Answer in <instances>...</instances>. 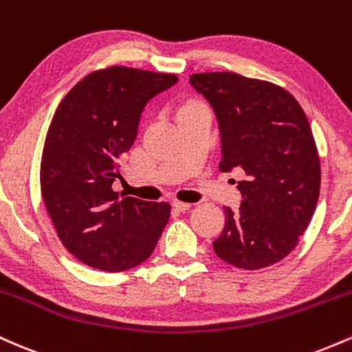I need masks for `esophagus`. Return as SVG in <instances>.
<instances>
[{
    "label": "esophagus",
    "mask_w": 352,
    "mask_h": 352,
    "mask_svg": "<svg viewBox=\"0 0 352 352\" xmlns=\"http://www.w3.org/2000/svg\"><path fill=\"white\" fill-rule=\"evenodd\" d=\"M173 207H175L179 212H185V210H188L192 207V204H188V201H180V200H173Z\"/></svg>",
    "instance_id": "1"
}]
</instances>
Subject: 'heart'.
Segmentation results:
<instances>
[{"label": "heart", "mask_w": 352, "mask_h": 352, "mask_svg": "<svg viewBox=\"0 0 352 352\" xmlns=\"http://www.w3.org/2000/svg\"><path fill=\"white\" fill-rule=\"evenodd\" d=\"M193 104H199V102H197V100H192V102H187V104H185L184 107H187V106H193Z\"/></svg>", "instance_id": "heart-1"}]
</instances>
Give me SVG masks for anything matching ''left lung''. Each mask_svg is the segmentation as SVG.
Instances as JSON below:
<instances>
[{"mask_svg":"<svg viewBox=\"0 0 352 352\" xmlns=\"http://www.w3.org/2000/svg\"><path fill=\"white\" fill-rule=\"evenodd\" d=\"M190 84L217 114L218 168H241L240 208L223 207L217 256L243 270L272 266L293 252L316 210L321 164L308 117L286 89L236 72H200Z\"/></svg>","mask_w":352,"mask_h":352,"instance_id":"obj_1","label":"left lung"}]
</instances>
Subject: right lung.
I'll return each instance as SVG.
<instances>
[{
  "label": "right lung",
  "mask_w": 352,
  "mask_h": 352,
  "mask_svg": "<svg viewBox=\"0 0 352 352\" xmlns=\"http://www.w3.org/2000/svg\"><path fill=\"white\" fill-rule=\"evenodd\" d=\"M175 74L111 66L80 79L56 109L41 157V195L60 243L91 268L144 263L170 218V204L122 197L119 162L131 151L145 104Z\"/></svg>",
  "instance_id": "1"
}]
</instances>
